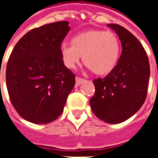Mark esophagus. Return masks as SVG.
<instances>
[{
	"label": "esophagus",
	"mask_w": 158,
	"mask_h": 158,
	"mask_svg": "<svg viewBox=\"0 0 158 158\" xmlns=\"http://www.w3.org/2000/svg\"><path fill=\"white\" fill-rule=\"evenodd\" d=\"M76 86H79L80 84H82L84 81H85V79H82V78H79V77H76Z\"/></svg>",
	"instance_id": "1"
}]
</instances>
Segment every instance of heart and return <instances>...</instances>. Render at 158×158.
Wrapping results in <instances>:
<instances>
[{"label":"heart","instance_id":"heart-1","mask_svg":"<svg viewBox=\"0 0 158 158\" xmlns=\"http://www.w3.org/2000/svg\"><path fill=\"white\" fill-rule=\"evenodd\" d=\"M72 44L63 43L60 48L63 62L70 69L76 67L81 56L85 65L99 76L108 75L118 64L120 43L112 31H84L72 38Z\"/></svg>","mask_w":158,"mask_h":158}]
</instances>
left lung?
Masks as SVG:
<instances>
[{"label":"left lung","mask_w":158,"mask_h":158,"mask_svg":"<svg viewBox=\"0 0 158 158\" xmlns=\"http://www.w3.org/2000/svg\"><path fill=\"white\" fill-rule=\"evenodd\" d=\"M108 26L118 34L122 53L112 72L103 79L93 80L95 92L90 106L101 120L118 124L131 118L144 103L150 68L147 53L138 39L119 24Z\"/></svg>","instance_id":"8db88e82"}]
</instances>
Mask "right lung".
<instances>
[{
    "label": "right lung",
    "instance_id": "1",
    "mask_svg": "<svg viewBox=\"0 0 158 158\" xmlns=\"http://www.w3.org/2000/svg\"><path fill=\"white\" fill-rule=\"evenodd\" d=\"M70 31L60 21L34 28L18 40L6 69L12 105L24 119L48 124L62 114L75 75L64 64L61 44Z\"/></svg>",
    "mask_w": 158,
    "mask_h": 158
}]
</instances>
